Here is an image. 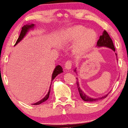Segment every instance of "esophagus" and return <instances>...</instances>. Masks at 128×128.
<instances>
[{"mask_svg": "<svg viewBox=\"0 0 128 128\" xmlns=\"http://www.w3.org/2000/svg\"><path fill=\"white\" fill-rule=\"evenodd\" d=\"M73 61L72 60H68V61H66L65 64V67L68 70H70V69L72 67V66H73Z\"/></svg>", "mask_w": 128, "mask_h": 128, "instance_id": "obj_1", "label": "esophagus"}]
</instances>
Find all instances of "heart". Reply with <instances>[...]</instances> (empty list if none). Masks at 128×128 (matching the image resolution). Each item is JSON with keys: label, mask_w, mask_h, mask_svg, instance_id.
I'll return each instance as SVG.
<instances>
[{"label": "heart", "mask_w": 128, "mask_h": 128, "mask_svg": "<svg viewBox=\"0 0 128 128\" xmlns=\"http://www.w3.org/2000/svg\"><path fill=\"white\" fill-rule=\"evenodd\" d=\"M66 42L75 44L74 52L78 55H83L91 49L96 40L94 30L82 26H74L67 29L63 35Z\"/></svg>", "instance_id": "b5f03b06"}]
</instances>
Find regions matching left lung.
<instances>
[{
    "instance_id": "obj_1",
    "label": "left lung",
    "mask_w": 128,
    "mask_h": 128,
    "mask_svg": "<svg viewBox=\"0 0 128 128\" xmlns=\"http://www.w3.org/2000/svg\"><path fill=\"white\" fill-rule=\"evenodd\" d=\"M96 45H97L98 47L105 46V47L113 49L114 51H115L113 41H112V40L111 39L110 36H109L108 33H107L106 30L104 31V32H103L102 33V35H101V36L100 37V39L97 42V44H96ZM76 70L75 69L74 70L75 72H76ZM77 79H78V78H77ZM76 82H76L77 86H78V90H79L80 96L82 99L84 100V101H88V102H89V101H90V102H95V101H99L100 100L104 99V98L107 97V95H108V94H107L104 95V96H102V97L98 98H92L89 97V96H87V95H86L82 91V89L79 86V82H78V81H76Z\"/></svg>"
}]
</instances>
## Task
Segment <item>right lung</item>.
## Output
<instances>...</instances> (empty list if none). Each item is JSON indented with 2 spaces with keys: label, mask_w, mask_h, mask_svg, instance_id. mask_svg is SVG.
Returning a JSON list of instances; mask_svg holds the SVG:
<instances>
[{
  "label": "right lung",
  "mask_w": 128,
  "mask_h": 128,
  "mask_svg": "<svg viewBox=\"0 0 128 128\" xmlns=\"http://www.w3.org/2000/svg\"><path fill=\"white\" fill-rule=\"evenodd\" d=\"M33 27H34V24H31V25H25V26H23V27H22V30H21V33H20L19 38H18V39H17V40H16V43H15V44H17L19 42L20 40H21L22 38H24V36H25V35H26V34L27 33V32H28V30H30V28H32ZM62 67H61L60 65H58V66H56V67H55L54 71L53 73H52V81L55 79V77L57 76L58 74H60L61 73H62ZM51 84H52V83H51ZM51 84H50V86H51ZM50 88H49V92H48V94L46 95V96H44V97L43 98L42 100H41L40 101H38V102H36V103H35V104H33L34 105H39V104H40L41 103L44 102V101H46V100L48 99V98H49V94H50Z\"/></svg>",
  "instance_id": "right-lung-1"
}]
</instances>
